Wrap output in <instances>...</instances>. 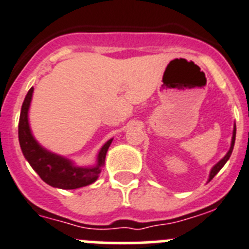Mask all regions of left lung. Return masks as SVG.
I'll use <instances>...</instances> for the list:
<instances>
[{"label":"left lung","instance_id":"obj_1","mask_svg":"<svg viewBox=\"0 0 249 249\" xmlns=\"http://www.w3.org/2000/svg\"><path fill=\"white\" fill-rule=\"evenodd\" d=\"M234 140H236V125H234V129H233V135H232V142H231V147H230L229 152L226 153V156H225L224 159L221 160V161H220V162H217V163H216L215 166L213 167V169H211V172H210V176H209V180H211V179H213V178L215 177L216 174L219 173V171H220V169H221L222 167L225 166V163H226V162L229 161L230 156H231V153H232V150H233V146H234Z\"/></svg>","mask_w":249,"mask_h":249}]
</instances>
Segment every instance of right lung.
<instances>
[{
    "mask_svg": "<svg viewBox=\"0 0 249 249\" xmlns=\"http://www.w3.org/2000/svg\"><path fill=\"white\" fill-rule=\"evenodd\" d=\"M32 94H33V87L28 90L24 102H23L19 124H18L19 145L25 160L39 174V177L51 187L61 188V189H77V188L86 187L96 182L106 161L107 151L113 140H109L104 143L98 153L97 166L92 168L75 167L69 160L49 152L36 142L30 132L29 123H28V110H29L30 101H32Z\"/></svg>",
    "mask_w": 249,
    "mask_h": 249,
    "instance_id": "obj_1",
    "label": "right lung"
}]
</instances>
